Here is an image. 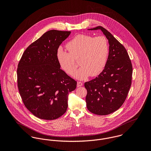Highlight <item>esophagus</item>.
I'll list each match as a JSON object with an SVG mask.
<instances>
[{"label": "esophagus", "mask_w": 151, "mask_h": 151, "mask_svg": "<svg viewBox=\"0 0 151 151\" xmlns=\"http://www.w3.org/2000/svg\"><path fill=\"white\" fill-rule=\"evenodd\" d=\"M83 83H81V82H80V81H78V82H77V87L83 86Z\"/></svg>", "instance_id": "esophagus-1"}]
</instances>
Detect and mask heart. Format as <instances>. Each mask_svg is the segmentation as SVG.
Segmentation results:
<instances>
[{
    "instance_id": "b5f03b06",
    "label": "heart",
    "mask_w": 151,
    "mask_h": 151,
    "mask_svg": "<svg viewBox=\"0 0 151 151\" xmlns=\"http://www.w3.org/2000/svg\"><path fill=\"white\" fill-rule=\"evenodd\" d=\"M66 47L69 52L60 47L56 52V58L61 68L67 74L71 75L78 65L75 59L80 58L81 67L74 73V78L85 80L89 76H96L105 67L109 52L105 37L93 38L86 34H79L70 41Z\"/></svg>"
}]
</instances>
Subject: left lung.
<instances>
[{
    "label": "left lung",
    "instance_id": "left-lung-1",
    "mask_svg": "<svg viewBox=\"0 0 151 151\" xmlns=\"http://www.w3.org/2000/svg\"><path fill=\"white\" fill-rule=\"evenodd\" d=\"M101 29L108 39L109 52L104 70L95 78L86 82V107L98 115H107L120 108L131 85L132 67L128 53L108 30L98 26L88 30Z\"/></svg>",
    "mask_w": 151,
    "mask_h": 151
}]
</instances>
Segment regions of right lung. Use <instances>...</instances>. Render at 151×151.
<instances>
[{
  "mask_svg": "<svg viewBox=\"0 0 151 151\" xmlns=\"http://www.w3.org/2000/svg\"><path fill=\"white\" fill-rule=\"evenodd\" d=\"M71 31H47L24 51L17 70L22 102L35 116L55 120L67 110L68 95L77 81L60 69L56 52Z\"/></svg>",
  "mask_w": 151,
  "mask_h": 151,
  "instance_id": "1",
  "label": "right lung"
}]
</instances>
